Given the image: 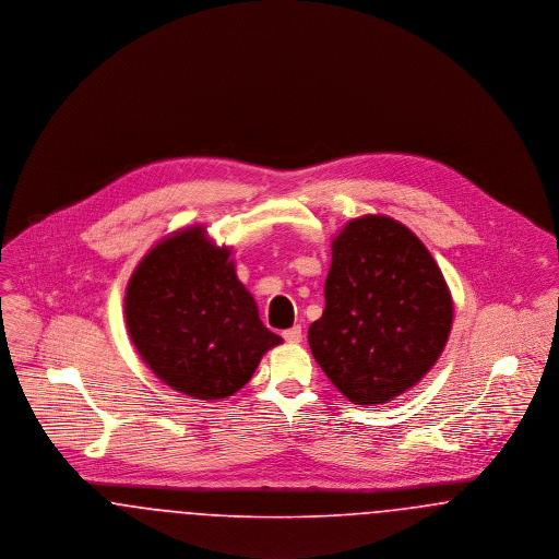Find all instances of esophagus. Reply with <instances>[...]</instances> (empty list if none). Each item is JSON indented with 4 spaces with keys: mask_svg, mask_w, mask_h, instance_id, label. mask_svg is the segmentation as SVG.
Returning <instances> with one entry per match:
<instances>
[{
    "mask_svg": "<svg viewBox=\"0 0 559 559\" xmlns=\"http://www.w3.org/2000/svg\"><path fill=\"white\" fill-rule=\"evenodd\" d=\"M283 337H285V342H289V344H299L301 342V326L299 324H295L292 329H287V331H283Z\"/></svg>",
    "mask_w": 559,
    "mask_h": 559,
    "instance_id": "34e87169",
    "label": "esophagus"
}]
</instances>
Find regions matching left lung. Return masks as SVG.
I'll return each instance as SVG.
<instances>
[{"label": "left lung", "mask_w": 559, "mask_h": 559, "mask_svg": "<svg viewBox=\"0 0 559 559\" xmlns=\"http://www.w3.org/2000/svg\"><path fill=\"white\" fill-rule=\"evenodd\" d=\"M324 312L308 329L320 369L349 402L385 404L440 358L452 295L419 237L388 215L349 219L331 242Z\"/></svg>", "instance_id": "1"}]
</instances>
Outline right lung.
Masks as SVG:
<instances>
[{
	"label": "right lung",
	"mask_w": 559,
	"mask_h": 559,
	"mask_svg": "<svg viewBox=\"0 0 559 559\" xmlns=\"http://www.w3.org/2000/svg\"><path fill=\"white\" fill-rule=\"evenodd\" d=\"M230 253L205 226L176 230L140 260L126 289L135 352L165 385L190 399L237 394L267 349L283 344L260 320Z\"/></svg>",
	"instance_id": "1"
}]
</instances>
